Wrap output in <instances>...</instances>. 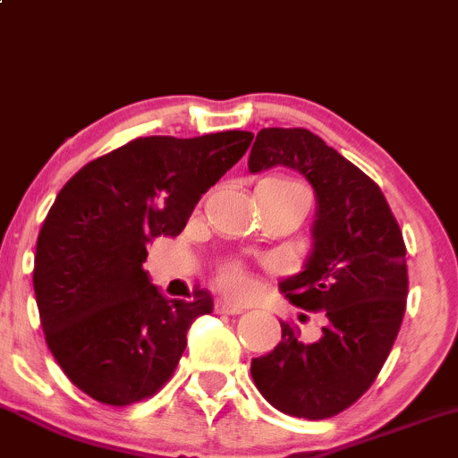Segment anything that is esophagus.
I'll use <instances>...</instances> for the list:
<instances>
[{"mask_svg": "<svg viewBox=\"0 0 458 458\" xmlns=\"http://www.w3.org/2000/svg\"><path fill=\"white\" fill-rule=\"evenodd\" d=\"M216 311L218 313H229V316H235V313H242L244 307L235 305V302L229 301H216Z\"/></svg>", "mask_w": 458, "mask_h": 458, "instance_id": "obj_1", "label": "esophagus"}]
</instances>
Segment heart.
<instances>
[{
  "mask_svg": "<svg viewBox=\"0 0 458 458\" xmlns=\"http://www.w3.org/2000/svg\"><path fill=\"white\" fill-rule=\"evenodd\" d=\"M270 183H275L276 188L285 190V192H301V186L296 183L285 182V179H270ZM220 285L225 290L231 292V294H242V292L249 287V276H246L244 268L240 264H227L223 270H220Z\"/></svg>",
  "mask_w": 458,
  "mask_h": 458,
  "instance_id": "b5f03b06",
  "label": "heart"
}]
</instances>
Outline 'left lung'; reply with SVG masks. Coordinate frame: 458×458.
I'll return each instance as SVG.
<instances>
[{
	"mask_svg": "<svg viewBox=\"0 0 458 458\" xmlns=\"http://www.w3.org/2000/svg\"><path fill=\"white\" fill-rule=\"evenodd\" d=\"M294 168L316 192L311 255L279 290L307 311H322L318 342L281 322L275 351L250 361L261 395L294 418L325 420L368 392L381 372L407 307V246L381 188L302 127H266L249 171Z\"/></svg>",
	"mask_w": 458,
	"mask_h": 458,
	"instance_id": "obj_1",
	"label": "left lung"
}]
</instances>
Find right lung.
<instances>
[{"label":"right lung","mask_w":458,"mask_h":458,"mask_svg":"<svg viewBox=\"0 0 458 458\" xmlns=\"http://www.w3.org/2000/svg\"><path fill=\"white\" fill-rule=\"evenodd\" d=\"M250 140L235 130L136 138L80 168L55 197L36 242V305L58 366L97 403L127 407L156 394L190 325L212 313L209 292L168 301L142 264L147 244L182 233Z\"/></svg>","instance_id":"1"}]
</instances>
